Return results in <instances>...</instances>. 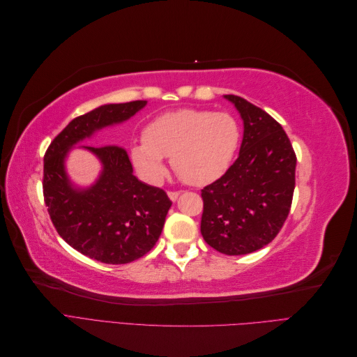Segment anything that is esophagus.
Here are the masks:
<instances>
[{
  "mask_svg": "<svg viewBox=\"0 0 357 357\" xmlns=\"http://www.w3.org/2000/svg\"><path fill=\"white\" fill-rule=\"evenodd\" d=\"M168 197L171 201H177V198L180 197V192L178 190H169L168 192Z\"/></svg>",
  "mask_w": 357,
  "mask_h": 357,
  "instance_id": "esophagus-1",
  "label": "esophagus"
}]
</instances>
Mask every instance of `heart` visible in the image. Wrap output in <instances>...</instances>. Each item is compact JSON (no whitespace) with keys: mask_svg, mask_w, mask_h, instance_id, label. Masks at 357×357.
Wrapping results in <instances>:
<instances>
[{"mask_svg":"<svg viewBox=\"0 0 357 357\" xmlns=\"http://www.w3.org/2000/svg\"><path fill=\"white\" fill-rule=\"evenodd\" d=\"M241 129L228 113L178 109L159 114L143 131V143L132 147L134 164L152 181L165 171L164 158L181 180L204 186L222 177L232 164Z\"/></svg>","mask_w":357,"mask_h":357,"instance_id":"obj_1","label":"heart"}]
</instances>
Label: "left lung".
I'll use <instances>...</instances> for the list:
<instances>
[{"label": "left lung", "instance_id": "obj_1", "mask_svg": "<svg viewBox=\"0 0 357 357\" xmlns=\"http://www.w3.org/2000/svg\"><path fill=\"white\" fill-rule=\"evenodd\" d=\"M244 122L240 155L201 190V234L223 255L236 256L271 243L287 219L295 190L296 155L275 119L241 96L225 95Z\"/></svg>", "mask_w": 357, "mask_h": 357}]
</instances>
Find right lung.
<instances>
[{"label":"right lung","mask_w":357,"mask_h":357,"mask_svg":"<svg viewBox=\"0 0 357 357\" xmlns=\"http://www.w3.org/2000/svg\"><path fill=\"white\" fill-rule=\"evenodd\" d=\"M146 104H105L73 119L45 155L43 195L53 226L73 248L102 264H129L152 250L172 202L165 190L132 174L121 146H83L102 164L100 178L88 189H73L63 160L74 144L98 129L128 121Z\"/></svg>","instance_id":"add662e5"}]
</instances>
